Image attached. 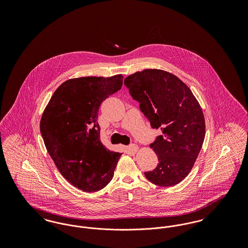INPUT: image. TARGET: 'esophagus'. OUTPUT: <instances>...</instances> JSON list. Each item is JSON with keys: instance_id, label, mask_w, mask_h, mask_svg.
Segmentation results:
<instances>
[{"instance_id": "obj_1", "label": "esophagus", "mask_w": 248, "mask_h": 248, "mask_svg": "<svg viewBox=\"0 0 248 248\" xmlns=\"http://www.w3.org/2000/svg\"><path fill=\"white\" fill-rule=\"evenodd\" d=\"M127 150L129 151L130 153L136 154V153L139 151V147H138L137 145H135V144H132V145H129V146L127 147Z\"/></svg>"}]
</instances>
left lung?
<instances>
[{"label": "left lung", "instance_id": "obj_1", "mask_svg": "<svg viewBox=\"0 0 248 248\" xmlns=\"http://www.w3.org/2000/svg\"><path fill=\"white\" fill-rule=\"evenodd\" d=\"M124 84L152 127L163 132L151 144L159 164L145 177L161 187L177 185L189 175L204 140L205 123L198 100L176 75L163 70L137 71Z\"/></svg>", "mask_w": 248, "mask_h": 248}]
</instances>
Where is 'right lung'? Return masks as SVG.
<instances>
[{"label": "right lung", "mask_w": 248, "mask_h": 248, "mask_svg": "<svg viewBox=\"0 0 248 248\" xmlns=\"http://www.w3.org/2000/svg\"><path fill=\"white\" fill-rule=\"evenodd\" d=\"M122 74L81 77L61 83L46 107L40 130L60 174L79 189L94 192L112 179L122 154L100 142L101 102L123 85Z\"/></svg>", "instance_id": "obj_1"}]
</instances>
